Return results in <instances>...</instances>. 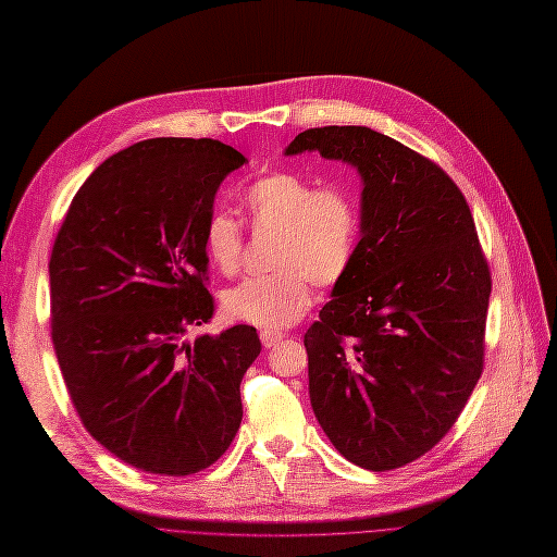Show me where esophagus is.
Wrapping results in <instances>:
<instances>
[{"label":"esophagus","mask_w":557,"mask_h":557,"mask_svg":"<svg viewBox=\"0 0 557 557\" xmlns=\"http://www.w3.org/2000/svg\"><path fill=\"white\" fill-rule=\"evenodd\" d=\"M283 332H274V330H262L260 332V339H262V346L264 348H274V346H278L281 342H283Z\"/></svg>","instance_id":"obj_1"}]
</instances>
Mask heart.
Returning a JSON list of instances; mask_svg holds the SVG:
<instances>
[{
  "label": "heart",
  "instance_id": "heart-1",
  "mask_svg": "<svg viewBox=\"0 0 557 557\" xmlns=\"http://www.w3.org/2000/svg\"><path fill=\"white\" fill-rule=\"evenodd\" d=\"M242 205L256 232H276L269 252L272 274L248 278L225 293V311L264 330L295 325L320 288L339 283L352 264L360 237V215L342 185H320L290 170L252 181ZM205 252L221 274H237L244 258V230L218 211L205 227Z\"/></svg>",
  "mask_w": 557,
  "mask_h": 557
}]
</instances>
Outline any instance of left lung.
Listing matches in <instances>:
<instances>
[{
  "label": "left lung",
  "instance_id": "8db88e82",
  "mask_svg": "<svg viewBox=\"0 0 557 557\" xmlns=\"http://www.w3.org/2000/svg\"><path fill=\"white\" fill-rule=\"evenodd\" d=\"M305 150L364 181L356 258L305 334L311 407L346 460L397 469L444 440L481 379L491 267L430 158L356 125L305 129L285 153Z\"/></svg>",
  "mask_w": 557,
  "mask_h": 557
}]
</instances>
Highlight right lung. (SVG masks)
<instances>
[{"label": "right lung", "instance_id": "add662e5", "mask_svg": "<svg viewBox=\"0 0 557 557\" xmlns=\"http://www.w3.org/2000/svg\"><path fill=\"white\" fill-rule=\"evenodd\" d=\"M246 158L215 139L162 137L104 160L74 195L50 252V336L92 440L148 474L211 467L242 425L256 327L211 323L205 227Z\"/></svg>", "mask_w": 557, "mask_h": 557}]
</instances>
